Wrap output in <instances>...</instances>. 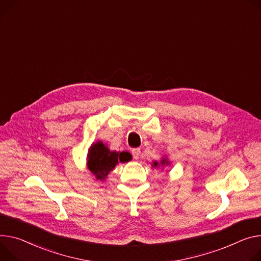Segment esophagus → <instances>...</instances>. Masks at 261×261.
I'll list each match as a JSON object with an SVG mask.
<instances>
[{
	"label": "esophagus",
	"instance_id": "34e87169",
	"mask_svg": "<svg viewBox=\"0 0 261 261\" xmlns=\"http://www.w3.org/2000/svg\"><path fill=\"white\" fill-rule=\"evenodd\" d=\"M132 155H133V158H134V159H138V158H139V155H140V149H138V148L133 149V150H132Z\"/></svg>",
	"mask_w": 261,
	"mask_h": 261
}]
</instances>
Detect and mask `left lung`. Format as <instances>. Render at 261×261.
<instances>
[{
  "instance_id": "1",
  "label": "left lung",
  "mask_w": 261,
  "mask_h": 261,
  "mask_svg": "<svg viewBox=\"0 0 261 261\" xmlns=\"http://www.w3.org/2000/svg\"><path fill=\"white\" fill-rule=\"evenodd\" d=\"M160 164H161V165H164V164L168 165V164H170V161H169L167 158H163V159L160 161ZM158 165H159V163H158L157 161H154V162H153V167L156 168V167H158Z\"/></svg>"
}]
</instances>
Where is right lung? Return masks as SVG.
I'll return each instance as SVG.
<instances>
[{
	"instance_id": "add662e5",
	"label": "right lung",
	"mask_w": 261,
	"mask_h": 261,
	"mask_svg": "<svg viewBox=\"0 0 261 261\" xmlns=\"http://www.w3.org/2000/svg\"><path fill=\"white\" fill-rule=\"evenodd\" d=\"M129 160H131L130 153L110 151L102 141H98L89 148L87 167L98 180H104L118 162H128Z\"/></svg>"
}]
</instances>
